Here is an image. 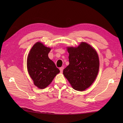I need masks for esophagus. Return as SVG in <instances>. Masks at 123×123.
Listing matches in <instances>:
<instances>
[{"label": "esophagus", "instance_id": "34e87169", "mask_svg": "<svg viewBox=\"0 0 123 123\" xmlns=\"http://www.w3.org/2000/svg\"><path fill=\"white\" fill-rule=\"evenodd\" d=\"M63 69H64V67H61L60 68H59V70H60V71H61V72H62Z\"/></svg>", "mask_w": 123, "mask_h": 123}]
</instances>
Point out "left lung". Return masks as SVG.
<instances>
[{
  "label": "left lung",
  "mask_w": 123,
  "mask_h": 123,
  "mask_svg": "<svg viewBox=\"0 0 123 123\" xmlns=\"http://www.w3.org/2000/svg\"><path fill=\"white\" fill-rule=\"evenodd\" d=\"M69 65L63 74L73 88L82 91L94 82L99 70V62L96 50L81 42L77 47H67Z\"/></svg>",
  "instance_id": "1"
}]
</instances>
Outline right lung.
I'll return each instance as SVG.
<instances>
[{
  "label": "right lung",
  "instance_id": "add662e5",
  "mask_svg": "<svg viewBox=\"0 0 123 123\" xmlns=\"http://www.w3.org/2000/svg\"><path fill=\"white\" fill-rule=\"evenodd\" d=\"M51 48L37 42L28 54L27 69L34 84L39 89L49 85L60 71L48 57Z\"/></svg>",
  "mask_w": 123,
  "mask_h": 123
}]
</instances>
